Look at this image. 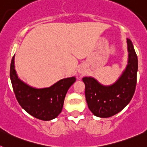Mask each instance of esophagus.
<instances>
[{"label":"esophagus","mask_w":147,"mask_h":147,"mask_svg":"<svg viewBox=\"0 0 147 147\" xmlns=\"http://www.w3.org/2000/svg\"><path fill=\"white\" fill-rule=\"evenodd\" d=\"M80 73H82V71H80Z\"/></svg>","instance_id":"34e87169"}]
</instances>
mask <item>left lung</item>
I'll use <instances>...</instances> for the list:
<instances>
[{"instance_id": "1", "label": "left lung", "mask_w": 147, "mask_h": 147, "mask_svg": "<svg viewBox=\"0 0 147 147\" xmlns=\"http://www.w3.org/2000/svg\"><path fill=\"white\" fill-rule=\"evenodd\" d=\"M127 46L128 64L113 85L104 86L93 77L82 79L88 108L96 116L108 118L117 114L129 103L134 95L137 83L138 57L129 39Z\"/></svg>"}]
</instances>
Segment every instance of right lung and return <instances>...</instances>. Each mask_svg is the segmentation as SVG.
Segmentation results:
<instances>
[{
	"instance_id": "right-lung-1",
	"label": "right lung",
	"mask_w": 147,
	"mask_h": 147,
	"mask_svg": "<svg viewBox=\"0 0 147 147\" xmlns=\"http://www.w3.org/2000/svg\"><path fill=\"white\" fill-rule=\"evenodd\" d=\"M15 56L10 65V79L18 103L28 113L42 121H50L61 113L67 90L75 77L59 80L50 88L37 89L28 86L18 78L15 69Z\"/></svg>"
}]
</instances>
